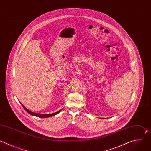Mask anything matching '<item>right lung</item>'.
Instances as JSON below:
<instances>
[{"label":"right lung","instance_id":"add662e5","mask_svg":"<svg viewBox=\"0 0 151 151\" xmlns=\"http://www.w3.org/2000/svg\"><path fill=\"white\" fill-rule=\"evenodd\" d=\"M21 105L22 106V107L24 108V109L28 113H29L30 114L32 115V116H37V117H42V118H45V117H51V116H55L57 114H58L62 109H61L60 110H59L58 111H57L55 113H51V114H41V113H34V112H32V111H29L28 109H27L22 103H21Z\"/></svg>","mask_w":151,"mask_h":151}]
</instances>
